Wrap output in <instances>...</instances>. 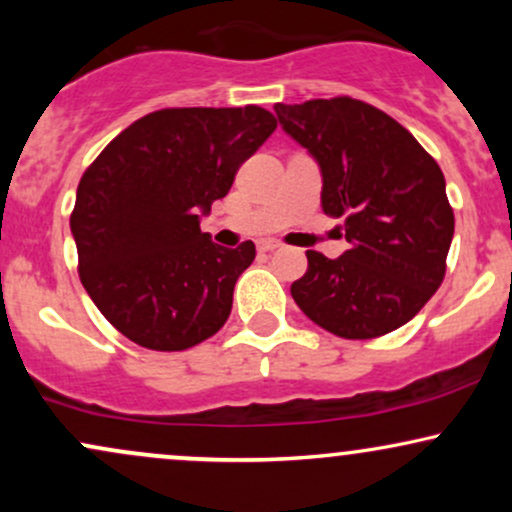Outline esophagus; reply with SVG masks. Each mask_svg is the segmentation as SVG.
I'll use <instances>...</instances> for the list:
<instances>
[{
  "instance_id": "1",
  "label": "esophagus",
  "mask_w": 512,
  "mask_h": 512,
  "mask_svg": "<svg viewBox=\"0 0 512 512\" xmlns=\"http://www.w3.org/2000/svg\"><path fill=\"white\" fill-rule=\"evenodd\" d=\"M276 248H281L279 240H262V243L257 245V250H260V252H272Z\"/></svg>"
}]
</instances>
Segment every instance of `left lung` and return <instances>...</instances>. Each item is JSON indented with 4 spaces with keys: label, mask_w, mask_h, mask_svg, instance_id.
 Returning <instances> with one entry per match:
<instances>
[{
    "label": "left lung",
    "mask_w": 512,
    "mask_h": 512,
    "mask_svg": "<svg viewBox=\"0 0 512 512\" xmlns=\"http://www.w3.org/2000/svg\"><path fill=\"white\" fill-rule=\"evenodd\" d=\"M322 173V211L344 219L349 250H308L291 296L315 325L375 339L407 325L438 291L455 233L443 170L397 120L349 96L274 105Z\"/></svg>",
    "instance_id": "1"
}]
</instances>
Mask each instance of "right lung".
I'll use <instances>...</instances> for the list:
<instances>
[{"instance_id": "add662e5", "label": "right lung", "mask_w": 512, "mask_h": 512, "mask_svg": "<svg viewBox=\"0 0 512 512\" xmlns=\"http://www.w3.org/2000/svg\"><path fill=\"white\" fill-rule=\"evenodd\" d=\"M274 129L260 105L156 110L86 168L69 226L81 284L117 332L182 351L221 330L255 243L221 248L199 216Z\"/></svg>"}]
</instances>
